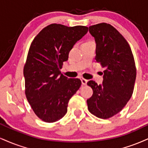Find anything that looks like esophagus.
<instances>
[{
  "label": "esophagus",
  "mask_w": 148,
  "mask_h": 148,
  "mask_svg": "<svg viewBox=\"0 0 148 148\" xmlns=\"http://www.w3.org/2000/svg\"><path fill=\"white\" fill-rule=\"evenodd\" d=\"M81 82H82V84H83V85H86L87 83H88V80H86V79H83V78H82Z\"/></svg>",
  "instance_id": "obj_1"
}]
</instances>
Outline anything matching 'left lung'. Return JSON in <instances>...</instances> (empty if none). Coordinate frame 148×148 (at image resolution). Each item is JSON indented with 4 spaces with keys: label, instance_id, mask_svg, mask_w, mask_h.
Listing matches in <instances>:
<instances>
[{
    "label": "left lung",
    "instance_id": "obj_1",
    "mask_svg": "<svg viewBox=\"0 0 148 148\" xmlns=\"http://www.w3.org/2000/svg\"><path fill=\"white\" fill-rule=\"evenodd\" d=\"M97 43L95 59L105 68L103 85L88 82L93 94L87 100L90 112L98 118L110 119L120 112L130 99L136 69L127 40L116 28L106 23L89 27Z\"/></svg>",
    "mask_w": 148,
    "mask_h": 148
}]
</instances>
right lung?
I'll use <instances>...</instances> for the list:
<instances>
[{
  "label": "right lung",
  "instance_id": "right-lung-1",
  "mask_svg": "<svg viewBox=\"0 0 148 148\" xmlns=\"http://www.w3.org/2000/svg\"><path fill=\"white\" fill-rule=\"evenodd\" d=\"M88 32V27L49 25L30 45L23 74L25 93L35 114L42 121L53 123L63 118L69 99L81 85L79 79L60 74L73 46Z\"/></svg>",
  "mask_w": 148,
  "mask_h": 148
}]
</instances>
